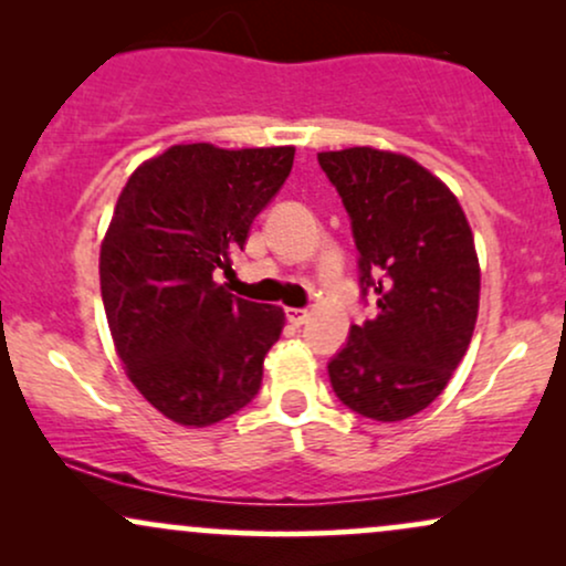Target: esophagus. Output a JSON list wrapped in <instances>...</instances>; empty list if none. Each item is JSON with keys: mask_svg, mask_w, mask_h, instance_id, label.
<instances>
[{"mask_svg": "<svg viewBox=\"0 0 566 566\" xmlns=\"http://www.w3.org/2000/svg\"><path fill=\"white\" fill-rule=\"evenodd\" d=\"M308 311L305 308H287V322L292 324V327H301V324L308 322Z\"/></svg>", "mask_w": 566, "mask_h": 566, "instance_id": "obj_1", "label": "esophagus"}]
</instances>
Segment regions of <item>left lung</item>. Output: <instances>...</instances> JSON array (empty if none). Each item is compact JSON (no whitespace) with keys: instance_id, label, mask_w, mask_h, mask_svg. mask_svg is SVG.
I'll list each match as a JSON object with an SVG mask.
<instances>
[{"instance_id":"8db88e82","label":"left lung","mask_w":566,"mask_h":566,"mask_svg":"<svg viewBox=\"0 0 566 566\" xmlns=\"http://www.w3.org/2000/svg\"><path fill=\"white\" fill-rule=\"evenodd\" d=\"M319 165L350 216L361 290L378 295V316L350 327L329 382L365 418L407 420L444 391L476 327L482 269L469 218L405 154L354 146L322 151Z\"/></svg>"}]
</instances>
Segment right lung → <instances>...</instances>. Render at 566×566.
<instances>
[{
    "label": "right lung",
    "mask_w": 566,
    "mask_h": 566,
    "mask_svg": "<svg viewBox=\"0 0 566 566\" xmlns=\"http://www.w3.org/2000/svg\"><path fill=\"white\" fill-rule=\"evenodd\" d=\"M292 159V146L178 143L116 199L101 242L103 308L129 382L172 423L216 426L261 388L284 311L233 297L212 274L231 271Z\"/></svg>",
    "instance_id": "right-lung-1"
}]
</instances>
